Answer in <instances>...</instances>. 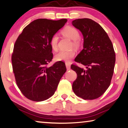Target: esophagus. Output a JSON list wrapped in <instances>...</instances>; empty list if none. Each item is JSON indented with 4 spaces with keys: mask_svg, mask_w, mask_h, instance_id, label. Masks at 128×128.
<instances>
[{
    "mask_svg": "<svg viewBox=\"0 0 128 128\" xmlns=\"http://www.w3.org/2000/svg\"><path fill=\"white\" fill-rule=\"evenodd\" d=\"M66 69H67V70H70V63H69V62H66Z\"/></svg>",
    "mask_w": 128,
    "mask_h": 128,
    "instance_id": "34e87169",
    "label": "esophagus"
}]
</instances>
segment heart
I'll return each instance as SVG.
<instances>
[{
  "label": "heart",
  "instance_id": "heart-1",
  "mask_svg": "<svg viewBox=\"0 0 128 128\" xmlns=\"http://www.w3.org/2000/svg\"><path fill=\"white\" fill-rule=\"evenodd\" d=\"M62 33L64 36L73 40L72 46H74L76 48L80 47L81 44L80 40L79 39L80 33L78 30L73 27H66L62 30ZM58 37L57 34H54L50 38V47L54 51H56L58 49ZM75 54L76 53L74 50H60L55 54L54 58L57 61L68 62L74 58Z\"/></svg>",
  "mask_w": 128,
  "mask_h": 128
}]
</instances>
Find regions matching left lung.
I'll return each instance as SVG.
<instances>
[{
    "instance_id": "1",
    "label": "left lung",
    "mask_w": 128,
    "mask_h": 128,
    "mask_svg": "<svg viewBox=\"0 0 128 128\" xmlns=\"http://www.w3.org/2000/svg\"><path fill=\"white\" fill-rule=\"evenodd\" d=\"M72 24L84 37L83 50L74 61L86 66L84 69L71 65L70 68L77 74L73 90L84 100L96 99L104 94L110 84L116 62L112 42L102 27L92 19H76Z\"/></svg>"
}]
</instances>
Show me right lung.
I'll list each match as a JSON object with an SVG mask.
<instances>
[{
  "label": "right lung",
  "mask_w": 128,
  "mask_h": 128,
  "mask_svg": "<svg viewBox=\"0 0 128 128\" xmlns=\"http://www.w3.org/2000/svg\"><path fill=\"white\" fill-rule=\"evenodd\" d=\"M67 22L38 19L24 28L14 46L11 60L16 82L26 98L42 101L53 96L66 64L57 62L48 67L53 58L50 40Z\"/></svg>",
  "instance_id": "right-lung-1"
}]
</instances>
